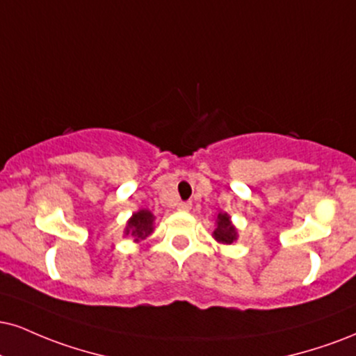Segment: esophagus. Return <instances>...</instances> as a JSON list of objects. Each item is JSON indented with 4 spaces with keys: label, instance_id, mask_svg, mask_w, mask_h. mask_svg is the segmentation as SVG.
Instances as JSON below:
<instances>
[{
    "label": "esophagus",
    "instance_id": "1",
    "mask_svg": "<svg viewBox=\"0 0 356 356\" xmlns=\"http://www.w3.org/2000/svg\"><path fill=\"white\" fill-rule=\"evenodd\" d=\"M177 209H179V211H182V212H189L192 209V204L191 202H179Z\"/></svg>",
    "mask_w": 356,
    "mask_h": 356
}]
</instances>
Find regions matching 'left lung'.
<instances>
[{"instance_id": "1", "label": "left lung", "mask_w": 356, "mask_h": 356, "mask_svg": "<svg viewBox=\"0 0 356 356\" xmlns=\"http://www.w3.org/2000/svg\"><path fill=\"white\" fill-rule=\"evenodd\" d=\"M212 235L217 242L225 243V245H230V243L237 241V229H235L232 222H230L229 213L220 212L219 216H217V227Z\"/></svg>"}]
</instances>
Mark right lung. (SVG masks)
Instances as JSON below:
<instances>
[{
  "instance_id": "add662e5",
  "label": "right lung",
  "mask_w": 356,
  "mask_h": 356,
  "mask_svg": "<svg viewBox=\"0 0 356 356\" xmlns=\"http://www.w3.org/2000/svg\"><path fill=\"white\" fill-rule=\"evenodd\" d=\"M154 213L151 211H145V209H140L132 213V217L127 220L126 230L124 234L131 235L134 238V242H140L144 241L147 235H151L154 232Z\"/></svg>"
}]
</instances>
